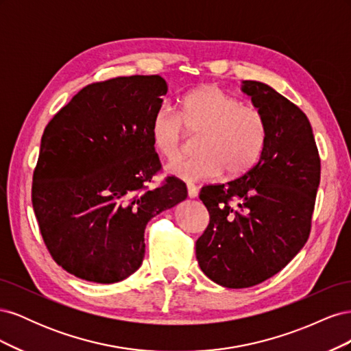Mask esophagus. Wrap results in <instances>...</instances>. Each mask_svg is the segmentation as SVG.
Wrapping results in <instances>:
<instances>
[{"instance_id":"1","label":"esophagus","mask_w":351,"mask_h":351,"mask_svg":"<svg viewBox=\"0 0 351 351\" xmlns=\"http://www.w3.org/2000/svg\"><path fill=\"white\" fill-rule=\"evenodd\" d=\"M197 193H199V190L195 184H187V195H189L190 199L197 197Z\"/></svg>"}]
</instances>
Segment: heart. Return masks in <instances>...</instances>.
I'll use <instances>...</instances> for the list:
<instances>
[{"label":"heart","instance_id":"obj_1","mask_svg":"<svg viewBox=\"0 0 351 351\" xmlns=\"http://www.w3.org/2000/svg\"><path fill=\"white\" fill-rule=\"evenodd\" d=\"M186 130L200 134V155L177 159L167 171L187 183L206 182L224 171L230 178L247 174L259 162L268 139L263 115L217 84L187 92L180 101L178 112L161 105L151 117L154 149L169 161L184 152Z\"/></svg>","mask_w":351,"mask_h":351}]
</instances>
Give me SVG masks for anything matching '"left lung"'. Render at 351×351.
Returning a JSON list of instances; mask_svg holds the SVG:
<instances>
[{
  "label": "left lung",
  "mask_w": 351,
  "mask_h": 351,
  "mask_svg": "<svg viewBox=\"0 0 351 351\" xmlns=\"http://www.w3.org/2000/svg\"><path fill=\"white\" fill-rule=\"evenodd\" d=\"M241 90L267 121V146L247 174L199 195L209 226L196 241V259L209 280L227 289L261 284L302 250L321 180L306 114L262 82L244 80Z\"/></svg>",
  "instance_id": "obj_1"
}]
</instances>
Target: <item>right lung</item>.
Listing matches in <instances>:
<instances>
[{
  "mask_svg": "<svg viewBox=\"0 0 351 351\" xmlns=\"http://www.w3.org/2000/svg\"><path fill=\"white\" fill-rule=\"evenodd\" d=\"M167 90L158 74L92 83L45 127L32 205L51 256L74 277L112 284L136 272L147 222L187 197L176 177L146 187L161 169L149 123Z\"/></svg>",
  "mask_w": 351,
  "mask_h": 351,
  "instance_id": "right-lung-1",
  "label": "right lung"
}]
</instances>
